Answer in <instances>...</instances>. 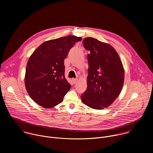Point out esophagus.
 Instances as JSON below:
<instances>
[{
	"label": "esophagus",
	"instance_id": "obj_1",
	"mask_svg": "<svg viewBox=\"0 0 153 153\" xmlns=\"http://www.w3.org/2000/svg\"><path fill=\"white\" fill-rule=\"evenodd\" d=\"M72 81H73V83H76L77 82V79H73Z\"/></svg>",
	"mask_w": 153,
	"mask_h": 153
}]
</instances>
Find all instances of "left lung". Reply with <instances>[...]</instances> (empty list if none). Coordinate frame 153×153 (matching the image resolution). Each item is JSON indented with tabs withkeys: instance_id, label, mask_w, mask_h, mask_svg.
Masks as SVG:
<instances>
[{
	"instance_id": "left-lung-1",
	"label": "left lung",
	"mask_w": 153,
	"mask_h": 153,
	"mask_svg": "<svg viewBox=\"0 0 153 153\" xmlns=\"http://www.w3.org/2000/svg\"><path fill=\"white\" fill-rule=\"evenodd\" d=\"M90 51L87 89L82 101L89 107L101 110L110 106L120 94L124 81V69L114 48L93 37L83 40Z\"/></svg>"
}]
</instances>
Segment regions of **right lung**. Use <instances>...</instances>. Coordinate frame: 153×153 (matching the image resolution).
<instances>
[{"instance_id": "obj_1", "label": "right lung", "mask_w": 153, "mask_h": 153, "mask_svg": "<svg viewBox=\"0 0 153 153\" xmlns=\"http://www.w3.org/2000/svg\"><path fill=\"white\" fill-rule=\"evenodd\" d=\"M82 38L67 36L45 42L30 56L25 84L30 97L39 105L52 108L63 101L71 85L65 77L64 59Z\"/></svg>"}]
</instances>
